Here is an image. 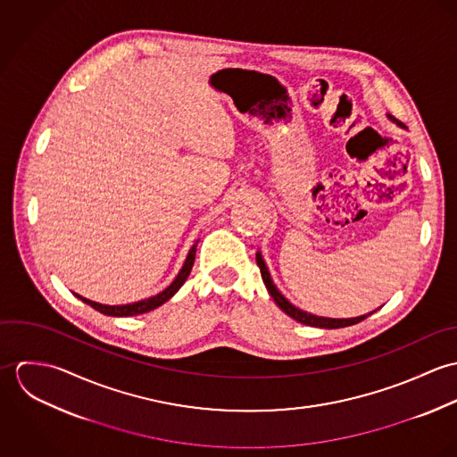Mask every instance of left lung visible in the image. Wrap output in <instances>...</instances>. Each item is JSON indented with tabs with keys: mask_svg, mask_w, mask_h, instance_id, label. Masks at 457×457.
Masks as SVG:
<instances>
[{
	"mask_svg": "<svg viewBox=\"0 0 457 457\" xmlns=\"http://www.w3.org/2000/svg\"><path fill=\"white\" fill-rule=\"evenodd\" d=\"M257 263L261 267L262 279L270 294V297L274 299V303L288 315L292 317L294 320L304 324V326L312 327H322V328H339V327L353 326V324H359L361 320H364L368 315H362V317H357V319H324V317H317V315H312V313H306L303 310H297L295 306H292L281 294L279 290L274 287L270 276H269V270L265 267V263L262 261L261 253H257Z\"/></svg>",
	"mask_w": 457,
	"mask_h": 457,
	"instance_id": "obj_1",
	"label": "left lung"
}]
</instances>
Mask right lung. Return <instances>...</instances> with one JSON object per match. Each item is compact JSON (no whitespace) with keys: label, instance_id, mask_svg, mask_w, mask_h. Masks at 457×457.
I'll list each match as a JSON object with an SVG mask.
<instances>
[{"label":"right lung","instance_id":"obj_1","mask_svg":"<svg viewBox=\"0 0 457 457\" xmlns=\"http://www.w3.org/2000/svg\"><path fill=\"white\" fill-rule=\"evenodd\" d=\"M195 246L190 250L187 262L183 265V269L179 270V274L176 276V279L170 283V287H167L163 292H160L158 295L154 297H149V299H144V301H138V303H133V304H125V306H107V304H98V303H93L89 299H84L80 295H77L82 303L89 304L91 308H95L96 312L104 313V315H109V317H133V315H142V313H147L158 306H162L163 303H167L179 288L181 285L187 281L192 267H194V262H195Z\"/></svg>","mask_w":457,"mask_h":457}]
</instances>
